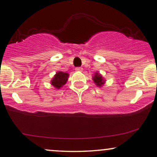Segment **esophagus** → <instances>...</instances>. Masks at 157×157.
<instances>
[{"label":"esophagus","instance_id":"34e87169","mask_svg":"<svg viewBox=\"0 0 157 157\" xmlns=\"http://www.w3.org/2000/svg\"><path fill=\"white\" fill-rule=\"evenodd\" d=\"M75 70L81 71L82 70V67H76V68H75Z\"/></svg>","mask_w":157,"mask_h":157}]
</instances>
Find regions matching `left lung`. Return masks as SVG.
Instances as JSON below:
<instances>
[{
	"mask_svg": "<svg viewBox=\"0 0 157 157\" xmlns=\"http://www.w3.org/2000/svg\"><path fill=\"white\" fill-rule=\"evenodd\" d=\"M93 80L94 82H95V84L99 87L102 86L104 83H105V80H103L101 75L99 73H96V75H94V77H93Z\"/></svg>",
	"mask_w": 157,
	"mask_h": 157,
	"instance_id": "8db88e82",
	"label": "left lung"
}]
</instances>
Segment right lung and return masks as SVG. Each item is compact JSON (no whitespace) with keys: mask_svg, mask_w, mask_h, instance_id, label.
<instances>
[{"mask_svg":"<svg viewBox=\"0 0 157 157\" xmlns=\"http://www.w3.org/2000/svg\"><path fill=\"white\" fill-rule=\"evenodd\" d=\"M68 77H69V74L63 72V71H59V72L56 73L55 75L54 78L51 81V84L55 88H60L63 85L66 84V82L68 80Z\"/></svg>","mask_w":157,"mask_h":157,"instance_id":"obj_1","label":"right lung"}]
</instances>
